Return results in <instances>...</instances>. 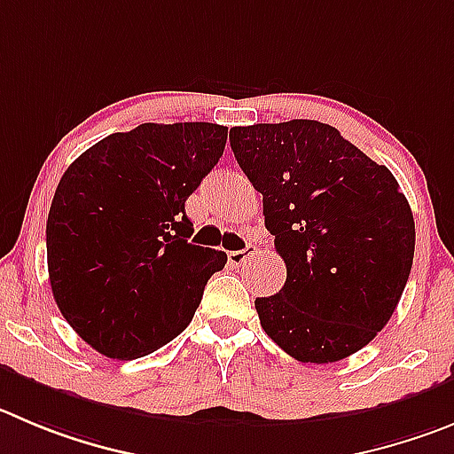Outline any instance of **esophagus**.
Instances as JSON below:
<instances>
[{"label": "esophagus", "mask_w": 454, "mask_h": 454, "mask_svg": "<svg viewBox=\"0 0 454 454\" xmlns=\"http://www.w3.org/2000/svg\"><path fill=\"white\" fill-rule=\"evenodd\" d=\"M255 253H257V248L253 247V244H248V247L244 248V251L228 253V262H231L232 266H247L248 262H251L253 257H255Z\"/></svg>", "instance_id": "esophagus-1"}]
</instances>
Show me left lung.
Returning <instances> with one entry per match:
<instances>
[{
  "label": "left lung",
  "mask_w": 454,
  "mask_h": 454,
  "mask_svg": "<svg viewBox=\"0 0 454 454\" xmlns=\"http://www.w3.org/2000/svg\"><path fill=\"white\" fill-rule=\"evenodd\" d=\"M264 201L285 286L257 298L262 329L300 363H336L374 340L408 285L414 217L385 165L317 121L231 129Z\"/></svg>",
  "instance_id": "1"
}]
</instances>
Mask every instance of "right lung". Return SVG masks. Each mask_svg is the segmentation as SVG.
<instances>
[{"mask_svg": "<svg viewBox=\"0 0 454 454\" xmlns=\"http://www.w3.org/2000/svg\"><path fill=\"white\" fill-rule=\"evenodd\" d=\"M228 129L143 122L80 154L62 175L46 262L58 309L87 345L131 361L179 336L226 253L190 244L185 201L217 165Z\"/></svg>", "mask_w": 454, "mask_h": 454, "instance_id": "obj_1", "label": "right lung"}]
</instances>
